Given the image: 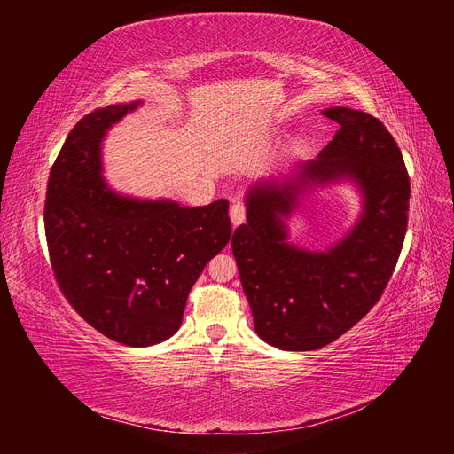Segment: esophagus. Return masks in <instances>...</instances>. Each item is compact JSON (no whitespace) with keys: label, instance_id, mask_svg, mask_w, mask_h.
I'll use <instances>...</instances> for the list:
<instances>
[{"label":"esophagus","instance_id":"34e87169","mask_svg":"<svg viewBox=\"0 0 454 454\" xmlns=\"http://www.w3.org/2000/svg\"><path fill=\"white\" fill-rule=\"evenodd\" d=\"M246 219V206L242 202H235L231 206V222L232 225H240Z\"/></svg>","mask_w":454,"mask_h":454}]
</instances>
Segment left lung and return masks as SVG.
Returning a JSON list of instances; mask_svg holds the SVG:
<instances>
[{
    "label": "left lung",
    "instance_id": "1",
    "mask_svg": "<svg viewBox=\"0 0 454 454\" xmlns=\"http://www.w3.org/2000/svg\"><path fill=\"white\" fill-rule=\"evenodd\" d=\"M339 130L320 155L297 164L295 180L252 185L246 222L232 235L257 335L282 350H316L347 333L375 307L392 278L405 231L411 184L402 151L382 122L350 107L324 112ZM347 176L364 195L349 235L325 253L287 245L281 215L299 190Z\"/></svg>",
    "mask_w": 454,
    "mask_h": 454
}]
</instances>
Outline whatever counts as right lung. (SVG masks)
I'll return each mask as SVG.
<instances>
[{
    "label": "right lung",
    "instance_id": "obj_1",
    "mask_svg": "<svg viewBox=\"0 0 454 454\" xmlns=\"http://www.w3.org/2000/svg\"><path fill=\"white\" fill-rule=\"evenodd\" d=\"M138 104L98 107L77 122L51 168L43 214L67 303L127 347L157 345L180 329L191 287L231 239L225 199L189 208L121 197L106 185V130Z\"/></svg>",
    "mask_w": 454,
    "mask_h": 454
}]
</instances>
